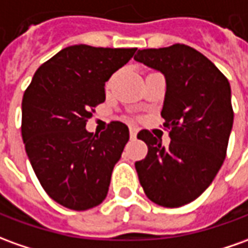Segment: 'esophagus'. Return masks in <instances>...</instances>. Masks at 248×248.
I'll use <instances>...</instances> for the list:
<instances>
[{
	"instance_id": "obj_1",
	"label": "esophagus",
	"mask_w": 248,
	"mask_h": 248,
	"mask_svg": "<svg viewBox=\"0 0 248 248\" xmlns=\"http://www.w3.org/2000/svg\"><path fill=\"white\" fill-rule=\"evenodd\" d=\"M138 131H139V129H138L136 127H129V135H131V138H132V139H135V138H136Z\"/></svg>"
}]
</instances>
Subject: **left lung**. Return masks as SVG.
<instances>
[{"label": "left lung", "instance_id": "left-lung-1", "mask_svg": "<svg viewBox=\"0 0 248 248\" xmlns=\"http://www.w3.org/2000/svg\"><path fill=\"white\" fill-rule=\"evenodd\" d=\"M135 61L165 75L160 114L171 139L165 147L150 131H140L138 139L148 153L135 167L148 199L178 208L205 192L224 162L233 124L231 86L206 56L185 44L139 49Z\"/></svg>", "mask_w": 248, "mask_h": 248}]
</instances>
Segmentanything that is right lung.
<instances>
[{
    "mask_svg": "<svg viewBox=\"0 0 248 248\" xmlns=\"http://www.w3.org/2000/svg\"><path fill=\"white\" fill-rule=\"evenodd\" d=\"M136 48L70 46L43 63L23 97L21 135L43 189L58 204L86 211L101 204L129 140L124 123L93 135L86 121L105 101V82Z\"/></svg>",
    "mask_w": 248,
    "mask_h": 248,
    "instance_id": "add662e5",
    "label": "right lung"
}]
</instances>
